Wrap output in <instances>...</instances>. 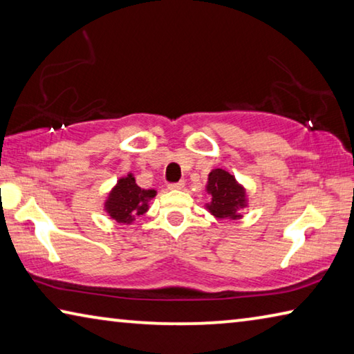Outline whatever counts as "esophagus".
<instances>
[{
  "instance_id": "obj_1",
  "label": "esophagus",
  "mask_w": 354,
  "mask_h": 354,
  "mask_svg": "<svg viewBox=\"0 0 354 354\" xmlns=\"http://www.w3.org/2000/svg\"><path fill=\"white\" fill-rule=\"evenodd\" d=\"M183 187H184V183L183 181L169 184V189H173V190H179V189H183Z\"/></svg>"
}]
</instances>
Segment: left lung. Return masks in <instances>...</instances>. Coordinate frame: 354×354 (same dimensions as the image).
I'll return each instance as SVG.
<instances>
[{
  "label": "left lung",
  "mask_w": 354,
  "mask_h": 354,
  "mask_svg": "<svg viewBox=\"0 0 354 354\" xmlns=\"http://www.w3.org/2000/svg\"><path fill=\"white\" fill-rule=\"evenodd\" d=\"M207 192L211 194V203L207 205L209 212L218 218L241 217L245 207V190L236 183V178L230 173L215 169L209 173Z\"/></svg>",
  "instance_id": "8db88e82"
}]
</instances>
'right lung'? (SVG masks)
Wrapping results in <instances>:
<instances>
[{
    "label": "right lung",
    "mask_w": 354,
    "mask_h": 354,
    "mask_svg": "<svg viewBox=\"0 0 354 354\" xmlns=\"http://www.w3.org/2000/svg\"><path fill=\"white\" fill-rule=\"evenodd\" d=\"M156 190H143L136 184L133 175L120 179L106 201V211L118 223H133L137 215L148 211V201L154 198Z\"/></svg>",
    "instance_id": "obj_1"
}]
</instances>
